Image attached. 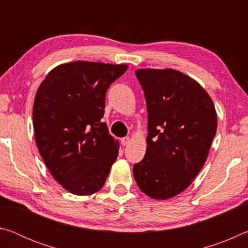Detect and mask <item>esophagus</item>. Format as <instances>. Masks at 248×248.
Segmentation results:
<instances>
[{
    "label": "esophagus",
    "instance_id": "esophagus-1",
    "mask_svg": "<svg viewBox=\"0 0 248 248\" xmlns=\"http://www.w3.org/2000/svg\"><path fill=\"white\" fill-rule=\"evenodd\" d=\"M129 142H130V138L129 137H125V138H123V139H121V144H123L124 146L129 144Z\"/></svg>",
    "mask_w": 248,
    "mask_h": 248
}]
</instances>
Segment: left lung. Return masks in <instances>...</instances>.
I'll list each match as a JSON object with an SVG mask.
<instances>
[{
	"label": "left lung",
	"instance_id": "left-lung-1",
	"mask_svg": "<svg viewBox=\"0 0 248 248\" xmlns=\"http://www.w3.org/2000/svg\"><path fill=\"white\" fill-rule=\"evenodd\" d=\"M136 75L144 91L149 133L134 179L151 198H173L207 161L217 127L215 104L198 82L177 70L139 69Z\"/></svg>",
	"mask_w": 248,
	"mask_h": 248
}]
</instances>
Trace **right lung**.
<instances>
[{"label": "right lung", "instance_id": "1", "mask_svg": "<svg viewBox=\"0 0 248 248\" xmlns=\"http://www.w3.org/2000/svg\"><path fill=\"white\" fill-rule=\"evenodd\" d=\"M127 64L75 61L41 82L32 107L35 141L50 174L73 195L100 190L119 151L104 116L108 87Z\"/></svg>", "mask_w": 248, "mask_h": 248}]
</instances>
